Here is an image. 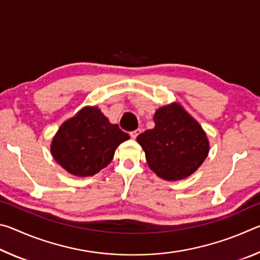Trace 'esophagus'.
<instances>
[{
    "mask_svg": "<svg viewBox=\"0 0 260 260\" xmlns=\"http://www.w3.org/2000/svg\"><path fill=\"white\" fill-rule=\"evenodd\" d=\"M141 133V129H136V131H134V132H132V133H131V136H132V138H133V139H136V138H138V135Z\"/></svg>",
    "mask_w": 260,
    "mask_h": 260,
    "instance_id": "esophagus-1",
    "label": "esophagus"
}]
</instances>
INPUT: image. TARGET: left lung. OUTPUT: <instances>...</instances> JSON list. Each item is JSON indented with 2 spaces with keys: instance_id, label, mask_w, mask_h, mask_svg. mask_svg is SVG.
<instances>
[{
  "instance_id": "left-lung-1",
  "label": "left lung",
  "mask_w": 260,
  "mask_h": 260,
  "mask_svg": "<svg viewBox=\"0 0 260 260\" xmlns=\"http://www.w3.org/2000/svg\"><path fill=\"white\" fill-rule=\"evenodd\" d=\"M153 121L155 127L136 139L152 172L167 181L186 179L196 172L210 150L200 122L177 102L157 109Z\"/></svg>"
}]
</instances>
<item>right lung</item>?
Returning a JSON list of instances; mask_svg holds the SVG:
<instances>
[{"instance_id": "obj_1", "label": "right lung", "mask_w": 260, "mask_h": 260, "mask_svg": "<svg viewBox=\"0 0 260 260\" xmlns=\"http://www.w3.org/2000/svg\"><path fill=\"white\" fill-rule=\"evenodd\" d=\"M129 135L111 124L98 107H85L65 120L50 144L54 159L76 177H91L107 167Z\"/></svg>"}]
</instances>
